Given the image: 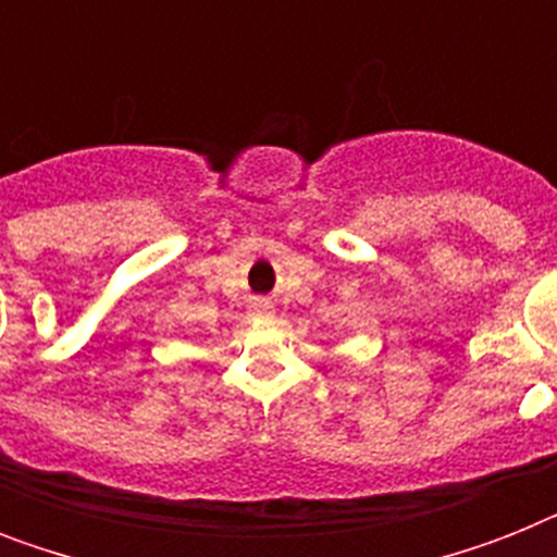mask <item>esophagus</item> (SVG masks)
I'll return each mask as SVG.
<instances>
[{"instance_id":"obj_1","label":"esophagus","mask_w":557,"mask_h":557,"mask_svg":"<svg viewBox=\"0 0 557 557\" xmlns=\"http://www.w3.org/2000/svg\"><path fill=\"white\" fill-rule=\"evenodd\" d=\"M248 309H251L253 314H271V312H274V304H271L269 297H253Z\"/></svg>"}]
</instances>
